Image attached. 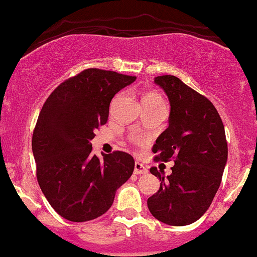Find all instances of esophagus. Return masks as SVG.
Instances as JSON below:
<instances>
[{
    "label": "esophagus",
    "mask_w": 257,
    "mask_h": 257,
    "mask_svg": "<svg viewBox=\"0 0 257 257\" xmlns=\"http://www.w3.org/2000/svg\"><path fill=\"white\" fill-rule=\"evenodd\" d=\"M148 170L144 165H142L141 162H135V174L142 176V174H147Z\"/></svg>",
    "instance_id": "esophagus-1"
}]
</instances>
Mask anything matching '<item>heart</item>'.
Masks as SVG:
<instances>
[{
	"instance_id": "heart-1",
	"label": "heart",
	"mask_w": 257,
	"mask_h": 257,
	"mask_svg": "<svg viewBox=\"0 0 257 257\" xmlns=\"http://www.w3.org/2000/svg\"><path fill=\"white\" fill-rule=\"evenodd\" d=\"M143 103H164L162 97L156 92H149L144 96Z\"/></svg>"
}]
</instances>
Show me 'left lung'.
Listing matches in <instances>:
<instances>
[{
  "label": "left lung",
  "mask_w": 257,
  "mask_h": 257,
  "mask_svg": "<svg viewBox=\"0 0 257 257\" xmlns=\"http://www.w3.org/2000/svg\"><path fill=\"white\" fill-rule=\"evenodd\" d=\"M154 81L171 104L168 127L153 147L154 160L174 159V166L167 177L150 168L161 184L148 198V208L164 224L190 225L207 212L221 183L227 162L224 123L212 102L179 78L160 75Z\"/></svg>",
  "instance_id": "obj_1"
}]
</instances>
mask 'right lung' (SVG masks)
<instances>
[{
  "mask_svg": "<svg viewBox=\"0 0 257 257\" xmlns=\"http://www.w3.org/2000/svg\"><path fill=\"white\" fill-rule=\"evenodd\" d=\"M136 77L87 68L60 84L39 113L32 136L37 180L45 198L62 218L93 220L113 204L128 180L135 160L123 152L92 154L91 140L109 115L116 92Z\"/></svg>",
  "mask_w": 257,
  "mask_h": 257,
  "instance_id": "obj_1",
  "label": "right lung"
}]
</instances>
